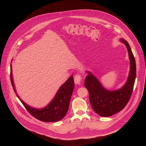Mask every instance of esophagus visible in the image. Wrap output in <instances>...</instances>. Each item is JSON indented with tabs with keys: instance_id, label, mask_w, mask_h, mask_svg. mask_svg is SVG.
I'll return each mask as SVG.
<instances>
[{
	"instance_id": "1",
	"label": "esophagus",
	"mask_w": 146,
	"mask_h": 146,
	"mask_svg": "<svg viewBox=\"0 0 146 146\" xmlns=\"http://www.w3.org/2000/svg\"><path fill=\"white\" fill-rule=\"evenodd\" d=\"M82 80V77L80 74H77L74 76V82L75 84L79 85Z\"/></svg>"
}]
</instances>
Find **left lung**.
I'll use <instances>...</instances> for the list:
<instances>
[{
  "instance_id": "obj_1",
  "label": "left lung",
  "mask_w": 146,
  "mask_h": 146,
  "mask_svg": "<svg viewBox=\"0 0 146 146\" xmlns=\"http://www.w3.org/2000/svg\"><path fill=\"white\" fill-rule=\"evenodd\" d=\"M124 43L128 52L130 60V71L127 80L121 88L110 90L106 89L99 80L90 71L84 82V85L89 93V100L93 110L102 117L111 116L121 111L128 103L136 77V63L129 43L124 39H120Z\"/></svg>"
}]
</instances>
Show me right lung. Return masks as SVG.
<instances>
[{
  "label": "right lung",
  "mask_w": 146,
  "mask_h": 146,
  "mask_svg": "<svg viewBox=\"0 0 146 146\" xmlns=\"http://www.w3.org/2000/svg\"><path fill=\"white\" fill-rule=\"evenodd\" d=\"M11 81L15 92L26 109L36 119L44 122H56L61 120L66 115L75 84L74 78L71 76L59 88L53 100L42 108H33L26 104L17 94L13 83L12 64H11Z\"/></svg>",
  "instance_id": "add662e5"
}]
</instances>
